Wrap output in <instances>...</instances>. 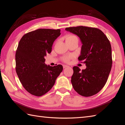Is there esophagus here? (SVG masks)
<instances>
[{
    "label": "esophagus",
    "instance_id": "esophagus-1",
    "mask_svg": "<svg viewBox=\"0 0 125 125\" xmlns=\"http://www.w3.org/2000/svg\"><path fill=\"white\" fill-rule=\"evenodd\" d=\"M69 66L68 65H63V68H67V67H68Z\"/></svg>",
    "mask_w": 125,
    "mask_h": 125
}]
</instances>
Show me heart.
<instances>
[{
	"label": "heart",
	"mask_w": 125,
	"mask_h": 125,
	"mask_svg": "<svg viewBox=\"0 0 125 125\" xmlns=\"http://www.w3.org/2000/svg\"><path fill=\"white\" fill-rule=\"evenodd\" d=\"M65 41L66 42L68 41H73V40H77L78 41V38L76 36L73 35V34H68L65 36ZM73 56L69 55V56H64L63 57V61H64V62L68 63L70 61L71 58H72Z\"/></svg>",
	"instance_id": "obj_1"
}]
</instances>
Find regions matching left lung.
I'll list each match as a JSON object with an SVG mask.
<instances>
[{
  "instance_id": "obj_1",
  "label": "left lung",
  "mask_w": 125,
  "mask_h": 125,
  "mask_svg": "<svg viewBox=\"0 0 125 125\" xmlns=\"http://www.w3.org/2000/svg\"><path fill=\"white\" fill-rule=\"evenodd\" d=\"M77 35L82 43L79 61L86 68L81 69L75 66L71 77L74 90L84 97L97 94L106 83L112 68V49L107 36L99 29L77 26L65 28Z\"/></svg>"
}]
</instances>
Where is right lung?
Wrapping results in <instances>:
<instances>
[{"instance_id":"right-lung-1","label":"right lung","mask_w":125,"mask_h":125,"mask_svg":"<svg viewBox=\"0 0 125 125\" xmlns=\"http://www.w3.org/2000/svg\"><path fill=\"white\" fill-rule=\"evenodd\" d=\"M61 30L38 29L25 34L15 53V70L25 90L31 94L42 96L51 89L63 70L62 65L51 67L44 57L52 52Z\"/></svg>"}]
</instances>
